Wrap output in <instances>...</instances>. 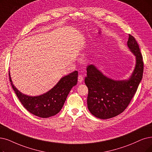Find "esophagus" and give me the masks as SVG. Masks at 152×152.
Listing matches in <instances>:
<instances>
[{"label": "esophagus", "mask_w": 152, "mask_h": 152, "mask_svg": "<svg viewBox=\"0 0 152 152\" xmlns=\"http://www.w3.org/2000/svg\"><path fill=\"white\" fill-rule=\"evenodd\" d=\"M83 80V76L81 75H78V83L82 82Z\"/></svg>", "instance_id": "obj_1"}]
</instances>
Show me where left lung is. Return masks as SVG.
<instances>
[{"instance_id": "obj_1", "label": "left lung", "mask_w": 152, "mask_h": 152, "mask_svg": "<svg viewBox=\"0 0 152 152\" xmlns=\"http://www.w3.org/2000/svg\"><path fill=\"white\" fill-rule=\"evenodd\" d=\"M127 46L135 56L136 64L127 80H115L105 75L94 65L87 68L85 83L88 88L87 107L95 117L108 119L122 113L129 104L140 83L143 72L142 53L135 39L129 35Z\"/></svg>"}]
</instances>
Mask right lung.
<instances>
[{"instance_id": "1", "label": "right lung", "mask_w": 152, "mask_h": 152, "mask_svg": "<svg viewBox=\"0 0 152 152\" xmlns=\"http://www.w3.org/2000/svg\"><path fill=\"white\" fill-rule=\"evenodd\" d=\"M77 77L78 72L74 71L61 78L47 92L33 96L22 94L14 86L9 72L11 86L21 104L30 113L41 118L53 116L61 110L70 91L77 85Z\"/></svg>"}]
</instances>
